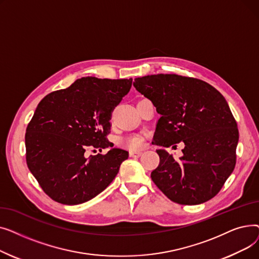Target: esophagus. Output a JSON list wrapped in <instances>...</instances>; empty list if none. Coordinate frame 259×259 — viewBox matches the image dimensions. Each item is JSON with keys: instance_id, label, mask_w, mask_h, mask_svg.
I'll use <instances>...</instances> for the list:
<instances>
[{"instance_id": "1", "label": "esophagus", "mask_w": 259, "mask_h": 259, "mask_svg": "<svg viewBox=\"0 0 259 259\" xmlns=\"http://www.w3.org/2000/svg\"><path fill=\"white\" fill-rule=\"evenodd\" d=\"M129 155H130V157L137 158V157H140L142 155V152L141 151H130Z\"/></svg>"}]
</instances>
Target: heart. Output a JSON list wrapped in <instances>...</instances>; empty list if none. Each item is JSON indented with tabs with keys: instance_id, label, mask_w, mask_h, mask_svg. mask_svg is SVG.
<instances>
[{
	"instance_id": "heart-1",
	"label": "heart",
	"mask_w": 259,
	"mask_h": 259,
	"mask_svg": "<svg viewBox=\"0 0 259 259\" xmlns=\"http://www.w3.org/2000/svg\"><path fill=\"white\" fill-rule=\"evenodd\" d=\"M117 144L122 147V148H127L131 149V150H134V149H139L143 145V138L140 137V135H126V137L121 138L118 140Z\"/></svg>"
}]
</instances>
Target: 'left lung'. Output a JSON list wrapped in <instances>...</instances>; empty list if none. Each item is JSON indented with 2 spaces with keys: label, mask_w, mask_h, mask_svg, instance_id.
<instances>
[{
  "label": "left lung",
  "mask_w": 259,
  "mask_h": 259,
  "mask_svg": "<svg viewBox=\"0 0 259 259\" xmlns=\"http://www.w3.org/2000/svg\"><path fill=\"white\" fill-rule=\"evenodd\" d=\"M133 86L160 114L152 144L167 148L185 144L180 159L165 149L156 150L159 165L151 172L153 183L181 205L213 198L235 168L239 138L222 93L201 79L178 74L138 77Z\"/></svg>",
  "instance_id": "1"
}]
</instances>
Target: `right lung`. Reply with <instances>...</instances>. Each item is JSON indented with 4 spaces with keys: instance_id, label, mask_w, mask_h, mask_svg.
<instances>
[{
    "instance_id": "obj_1",
    "label": "right lung",
    "mask_w": 259,
    "mask_h": 259,
    "mask_svg": "<svg viewBox=\"0 0 259 259\" xmlns=\"http://www.w3.org/2000/svg\"><path fill=\"white\" fill-rule=\"evenodd\" d=\"M132 78L87 76L40 101L25 134L26 161L43 191L63 205L92 199L111 184L129 153L107 140L114 107ZM112 147L86 158L85 149Z\"/></svg>"
}]
</instances>
